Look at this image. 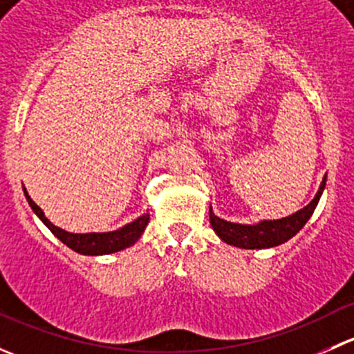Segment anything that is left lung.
I'll return each mask as SVG.
<instances>
[{
  "mask_svg": "<svg viewBox=\"0 0 354 354\" xmlns=\"http://www.w3.org/2000/svg\"><path fill=\"white\" fill-rule=\"evenodd\" d=\"M326 180L324 176L322 183H320L319 192L313 197L312 202L306 207L299 209L298 212L291 214V216L283 217V219H263L259 221L257 224H240L231 223V221L221 219L212 212V207L209 210L210 226L216 231L217 236L227 245L238 246V248L255 250V248H272V246L286 243L291 240L299 230L306 224V221L312 217L313 210H315L317 203H319L322 192L326 188Z\"/></svg>",
  "mask_w": 354,
  "mask_h": 354,
  "instance_id": "obj_1",
  "label": "left lung"
}]
</instances>
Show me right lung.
I'll list each match as a JSON object with an SVG mask.
<instances>
[{
	"mask_svg": "<svg viewBox=\"0 0 354 354\" xmlns=\"http://www.w3.org/2000/svg\"><path fill=\"white\" fill-rule=\"evenodd\" d=\"M25 198H27L28 205L34 210L35 216L49 227L53 234L58 238L59 241H63L68 248H71L73 252L82 253V255H109V253H116L120 250L128 248V246L135 245V241L142 236V233L145 231L149 224V214L137 217L131 223L124 224L123 227L116 231H108V233H68V231L62 230V227L55 226L48 217L44 216L41 207L28 197L27 190L24 188Z\"/></svg>",
	"mask_w": 354,
	"mask_h": 354,
	"instance_id": "add662e5",
	"label": "right lung"
}]
</instances>
